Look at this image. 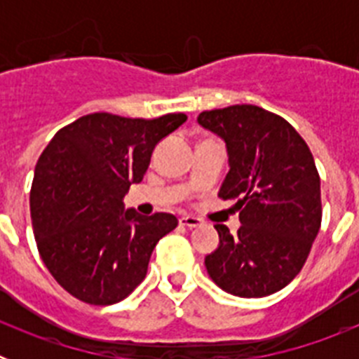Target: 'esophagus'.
Listing matches in <instances>:
<instances>
[{"instance_id":"34e87169","label":"esophagus","mask_w":359,"mask_h":359,"mask_svg":"<svg viewBox=\"0 0 359 359\" xmlns=\"http://www.w3.org/2000/svg\"><path fill=\"white\" fill-rule=\"evenodd\" d=\"M201 223V219L196 217V215H183V217H180V224L187 228H198Z\"/></svg>"}]
</instances>
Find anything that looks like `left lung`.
<instances>
[{
  "label": "left lung",
  "instance_id": "1",
  "mask_svg": "<svg viewBox=\"0 0 359 359\" xmlns=\"http://www.w3.org/2000/svg\"><path fill=\"white\" fill-rule=\"evenodd\" d=\"M198 122L226 142L230 172L219 198L236 199L243 223L236 236L215 224L208 275L236 297L277 293L300 273L322 223L313 154L287 120L252 104L203 111Z\"/></svg>",
  "mask_w": 359,
  "mask_h": 359
}]
</instances>
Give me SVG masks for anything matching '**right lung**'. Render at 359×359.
I'll list each match as a JSON object with an SVG mask.
<instances>
[{
  "label": "right lung",
  "instance_id": "add662e5",
  "mask_svg": "<svg viewBox=\"0 0 359 359\" xmlns=\"http://www.w3.org/2000/svg\"><path fill=\"white\" fill-rule=\"evenodd\" d=\"M187 120L185 113L126 118L91 113L55 133L36 165L32 228L44 266L72 297L111 306L147 275L158 241L177 226L172 214L123 210L152 149Z\"/></svg>",
  "mask_w": 359,
  "mask_h": 359
}]
</instances>
